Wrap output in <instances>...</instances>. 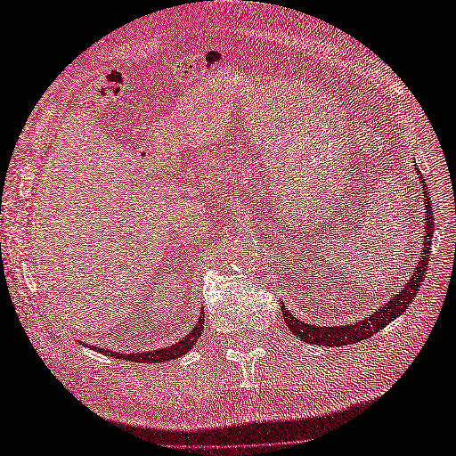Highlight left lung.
<instances>
[{"label":"left lung","mask_w":456,"mask_h":456,"mask_svg":"<svg viewBox=\"0 0 456 456\" xmlns=\"http://www.w3.org/2000/svg\"><path fill=\"white\" fill-rule=\"evenodd\" d=\"M417 169V167H415ZM419 173V183L424 190V249H422V256L419 260V266L412 272L409 283L403 287V291L395 295L394 298H390L386 305L375 312L372 315L365 317V320L352 323V325H340V327H317L312 323H305L297 320L291 314L287 312L285 306H281L283 312V320L287 323V327L291 329V333L310 344H320V346H346V344H354L360 342L365 338H370L377 330L384 329L388 323H392L399 314H403L407 310V306L415 298L417 291L422 285V278L428 272V258H430V249H432V236H434V211H432V201H430V191H428V186L424 183L422 173L417 169Z\"/></svg>","instance_id":"left-lung-1"}]
</instances>
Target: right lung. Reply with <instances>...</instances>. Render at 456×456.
Segmentation results:
<instances>
[{
	"label": "right lung",
	"mask_w": 456,
	"mask_h": 456,
	"mask_svg": "<svg viewBox=\"0 0 456 456\" xmlns=\"http://www.w3.org/2000/svg\"><path fill=\"white\" fill-rule=\"evenodd\" d=\"M203 325H205V314H200V322L196 327L190 330V333L183 338L175 342L169 348H159V350H151V352H141V354H118V352H108L102 348H94L96 352H108V355L118 357V360H127V362H136V363H161V362H171L175 357H183L188 350H191L200 335L203 333Z\"/></svg>",
	"instance_id": "right-lung-1"
}]
</instances>
